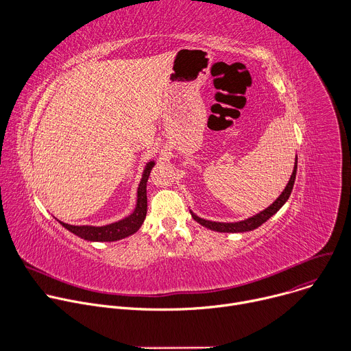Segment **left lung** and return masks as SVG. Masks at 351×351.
Here are the masks:
<instances>
[{
	"label": "left lung",
	"mask_w": 351,
	"mask_h": 351,
	"mask_svg": "<svg viewBox=\"0 0 351 351\" xmlns=\"http://www.w3.org/2000/svg\"><path fill=\"white\" fill-rule=\"evenodd\" d=\"M295 172H297V156H295V162H294V169L291 172V176L289 179V183L286 184L285 190L282 191V194L275 199V202L268 207L265 208L264 211L250 217L244 221H240V222H214V221H207V219H203L197 217L194 213L190 211L193 219L195 222H198L199 225H203L211 230H215V232H223V233H239V232H248V230H254L257 229L258 226H261L264 222H267L272 215H275L280 208L282 206L287 202V198L290 197V193L293 190V186H294V180H295Z\"/></svg>",
	"instance_id": "8db88e82"
}]
</instances>
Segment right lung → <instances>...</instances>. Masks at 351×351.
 Instances as JSON below:
<instances>
[{"instance_id": "obj_1", "label": "right lung", "mask_w": 351, "mask_h": 351, "mask_svg": "<svg viewBox=\"0 0 351 351\" xmlns=\"http://www.w3.org/2000/svg\"><path fill=\"white\" fill-rule=\"evenodd\" d=\"M154 161H149L143 172L140 184L137 187V203H136V208L134 211L114 223L106 225V226H90V225H82V226H75V225H69L65 222L58 221L65 229H68L69 232H72L73 234L88 240V241H115V240H121L125 239L133 233H136L140 226L143 225L144 219H145V214H147V180L149 176V172H152L153 167H154Z\"/></svg>"}]
</instances>
